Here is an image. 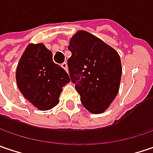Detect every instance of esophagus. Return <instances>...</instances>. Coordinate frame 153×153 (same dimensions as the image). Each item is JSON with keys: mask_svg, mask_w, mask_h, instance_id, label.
<instances>
[{"mask_svg": "<svg viewBox=\"0 0 153 153\" xmlns=\"http://www.w3.org/2000/svg\"><path fill=\"white\" fill-rule=\"evenodd\" d=\"M61 67H62V68H64V69H65V70H66V71H67V72H68V64H67V63H66V62H64V63H62V64H61Z\"/></svg>", "mask_w": 153, "mask_h": 153, "instance_id": "obj_1", "label": "esophagus"}]
</instances>
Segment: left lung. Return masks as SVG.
Returning <instances> with one entry per match:
<instances>
[{"mask_svg": "<svg viewBox=\"0 0 153 153\" xmlns=\"http://www.w3.org/2000/svg\"><path fill=\"white\" fill-rule=\"evenodd\" d=\"M68 59L71 81L89 112L101 113L118 94L122 68L118 53L86 31H79L69 42Z\"/></svg>", "mask_w": 153, "mask_h": 153, "instance_id": "8db88e82", "label": "left lung"}]
</instances>
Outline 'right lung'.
I'll return each instance as SVG.
<instances>
[{
  "label": "right lung",
  "instance_id": "1",
  "mask_svg": "<svg viewBox=\"0 0 153 153\" xmlns=\"http://www.w3.org/2000/svg\"><path fill=\"white\" fill-rule=\"evenodd\" d=\"M70 81L67 72L53 60L43 44L27 46L16 70V82L23 96L41 111L59 103L61 87Z\"/></svg>",
  "mask_w": 153,
  "mask_h": 153
}]
</instances>
